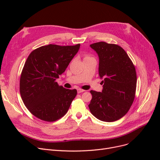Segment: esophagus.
Masks as SVG:
<instances>
[{
	"mask_svg": "<svg viewBox=\"0 0 160 160\" xmlns=\"http://www.w3.org/2000/svg\"><path fill=\"white\" fill-rule=\"evenodd\" d=\"M84 91H85L84 89H77V93H82V92H84Z\"/></svg>",
	"mask_w": 160,
	"mask_h": 160,
	"instance_id": "34e87169",
	"label": "esophagus"
}]
</instances>
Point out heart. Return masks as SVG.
<instances>
[{
    "label": "heart",
    "mask_w": 160,
    "mask_h": 160,
    "mask_svg": "<svg viewBox=\"0 0 160 160\" xmlns=\"http://www.w3.org/2000/svg\"><path fill=\"white\" fill-rule=\"evenodd\" d=\"M85 58H90V57L89 56H85Z\"/></svg>",
    "instance_id": "1"
}]
</instances>
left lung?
<instances>
[{"label":"left lung","mask_w":160,"mask_h":160,"mask_svg":"<svg viewBox=\"0 0 160 160\" xmlns=\"http://www.w3.org/2000/svg\"><path fill=\"white\" fill-rule=\"evenodd\" d=\"M98 54L102 92L91 90L89 108L96 118L115 122L126 114L135 96L137 75L135 66L123 48L105 42L90 45Z\"/></svg>","instance_id":"1"}]
</instances>
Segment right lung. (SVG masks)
Masks as SVG:
<instances>
[{
  "label": "right lung",
  "mask_w": 160,
  "mask_h": 160,
  "mask_svg": "<svg viewBox=\"0 0 160 160\" xmlns=\"http://www.w3.org/2000/svg\"><path fill=\"white\" fill-rule=\"evenodd\" d=\"M79 47L80 44H50L37 48L28 55L21 75L20 93L26 108L36 118L52 122L67 113L77 91L65 89L56 80Z\"/></svg>",
  "instance_id": "obj_1"
}]
</instances>
